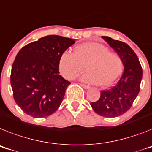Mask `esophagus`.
I'll return each mask as SVG.
<instances>
[{"label": "esophagus", "instance_id": "34e87169", "mask_svg": "<svg viewBox=\"0 0 152 152\" xmlns=\"http://www.w3.org/2000/svg\"><path fill=\"white\" fill-rule=\"evenodd\" d=\"M81 85L83 87V88H85V89L91 88V86H89V85H85V84H81Z\"/></svg>", "mask_w": 152, "mask_h": 152}]
</instances>
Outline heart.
<instances>
[{"label": "heart", "mask_w": 152, "mask_h": 152, "mask_svg": "<svg viewBox=\"0 0 152 152\" xmlns=\"http://www.w3.org/2000/svg\"><path fill=\"white\" fill-rule=\"evenodd\" d=\"M123 61L118 54L110 52L104 45L87 42L75 48L74 54L64 51L61 54L58 68L66 79H73L86 69L88 71L81 79L86 82L111 87L116 82L123 71Z\"/></svg>", "instance_id": "obj_1"}]
</instances>
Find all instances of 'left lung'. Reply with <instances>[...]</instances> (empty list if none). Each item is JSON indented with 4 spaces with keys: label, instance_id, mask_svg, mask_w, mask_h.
Instances as JSON below:
<instances>
[{
    "label": "left lung",
    "instance_id": "left-lung-1",
    "mask_svg": "<svg viewBox=\"0 0 152 152\" xmlns=\"http://www.w3.org/2000/svg\"><path fill=\"white\" fill-rule=\"evenodd\" d=\"M102 38L122 59L124 71L118 82L108 90L101 91V97L91 106L98 115L105 118H115L130 109L140 91L142 67L134 50L122 41L107 36Z\"/></svg>",
    "mask_w": 152,
    "mask_h": 152
}]
</instances>
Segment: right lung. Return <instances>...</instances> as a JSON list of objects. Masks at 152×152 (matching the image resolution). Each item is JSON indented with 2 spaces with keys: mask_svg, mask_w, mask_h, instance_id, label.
I'll return each mask as SVG.
<instances>
[{
  "mask_svg": "<svg viewBox=\"0 0 152 152\" xmlns=\"http://www.w3.org/2000/svg\"><path fill=\"white\" fill-rule=\"evenodd\" d=\"M74 39L48 35L23 47L13 63L11 84L17 104L34 118L52 115L61 104L71 82L59 75L61 54Z\"/></svg>",
  "mask_w": 152,
  "mask_h": 152,
  "instance_id": "add662e5",
  "label": "right lung"
}]
</instances>
